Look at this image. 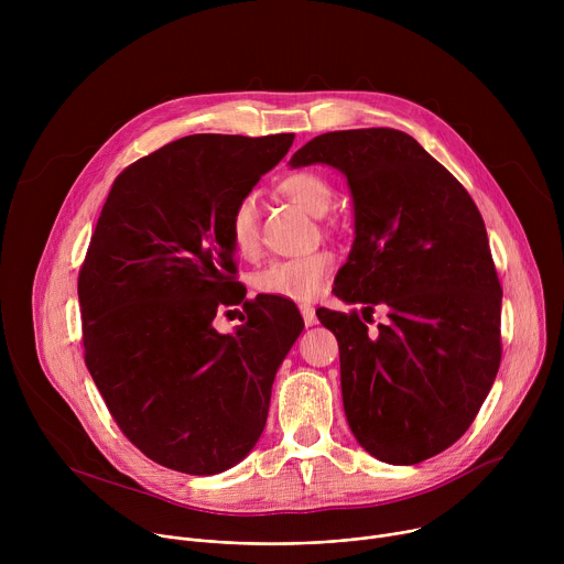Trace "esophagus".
I'll list each match as a JSON object with an SVG mask.
<instances>
[{
  "instance_id": "obj_1",
  "label": "esophagus",
  "mask_w": 564,
  "mask_h": 564,
  "mask_svg": "<svg viewBox=\"0 0 564 564\" xmlns=\"http://www.w3.org/2000/svg\"><path fill=\"white\" fill-rule=\"evenodd\" d=\"M301 310V316H303V321H305V326H314L316 324V310L312 307V305H301L299 307Z\"/></svg>"
}]
</instances>
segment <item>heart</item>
Here are the masks:
<instances>
[{"label": "heart", "instance_id": "b5f03b06", "mask_svg": "<svg viewBox=\"0 0 564 564\" xmlns=\"http://www.w3.org/2000/svg\"><path fill=\"white\" fill-rule=\"evenodd\" d=\"M279 192L312 216H324L335 198L330 181L326 176H321L318 172L288 174L279 183ZM227 234L238 257H257L261 248V231L259 207L254 196H243L236 200L227 216ZM333 268L335 257L328 250H316L294 259H281L270 263L254 276V288L268 296L312 301L321 294V290H324Z\"/></svg>", "mask_w": 564, "mask_h": 564}]
</instances>
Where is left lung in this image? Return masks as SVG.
<instances>
[{"label": "left lung", "mask_w": 564, "mask_h": 564, "mask_svg": "<svg viewBox=\"0 0 564 564\" xmlns=\"http://www.w3.org/2000/svg\"><path fill=\"white\" fill-rule=\"evenodd\" d=\"M339 170L355 203V243L337 296L377 305L318 310L335 333L344 409L357 442L388 464H417L473 424L502 359V288L487 227L459 181L409 133L350 129L312 138L292 167Z\"/></svg>", "instance_id": "left-lung-1"}]
</instances>
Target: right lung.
<instances>
[{
    "instance_id": "right-lung-1",
    "label": "right lung",
    "mask_w": 564,
    "mask_h": 564,
    "mask_svg": "<svg viewBox=\"0 0 564 564\" xmlns=\"http://www.w3.org/2000/svg\"><path fill=\"white\" fill-rule=\"evenodd\" d=\"M292 140H174L113 181L98 218L77 279L85 361L127 440L167 468L214 475L254 448L303 330L290 303L246 299L227 234ZM240 302L247 324L220 336L215 312Z\"/></svg>"
}]
</instances>
